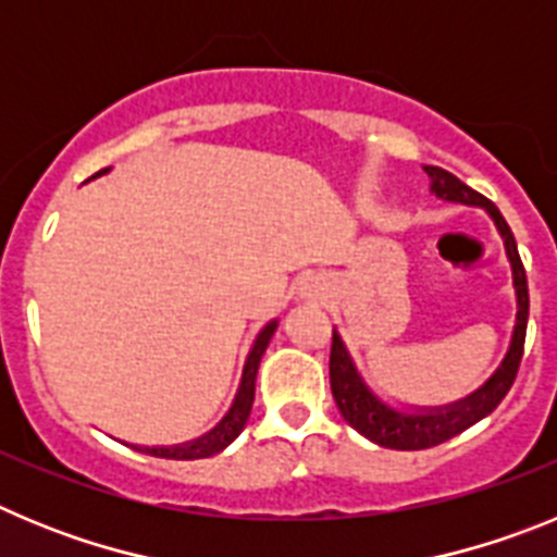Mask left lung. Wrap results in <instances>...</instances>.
<instances>
[{
    "label": "left lung",
    "instance_id": "obj_1",
    "mask_svg": "<svg viewBox=\"0 0 557 557\" xmlns=\"http://www.w3.org/2000/svg\"><path fill=\"white\" fill-rule=\"evenodd\" d=\"M424 172L430 175L432 191H435L437 198L460 200V203L485 206V209H488L496 228L505 236V250H508V259L510 264H513V284L516 295H519V318H516V332L508 357H505V362H502V368L494 373V379H491L488 385L482 387L480 393H474L471 398H466V401H460V405L446 407V410L426 412V416H410V412H398L391 410L387 405H382V401L362 385V379L357 376L351 359H348V351L343 348L337 334H334L332 357H329V379H332V396L334 401H337V410L343 412V418H346L348 424H351L359 435H366L368 441L385 446V449L401 451L430 449V446L444 444V441L460 435L462 430H469L471 424H476L480 418H485L488 412H494L496 407H499L502 398L508 396V391L513 387L516 373H519L530 314L528 275H524V264H521L519 259L513 231L505 223L499 209H496L485 195H480V191H474L471 186H466L460 178H455L451 172L441 170V166H424Z\"/></svg>",
    "mask_w": 557,
    "mask_h": 557
}]
</instances>
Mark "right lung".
<instances>
[{
    "label": "right lung",
    "mask_w": 557,
    "mask_h": 557,
    "mask_svg": "<svg viewBox=\"0 0 557 557\" xmlns=\"http://www.w3.org/2000/svg\"><path fill=\"white\" fill-rule=\"evenodd\" d=\"M106 170H100L97 175H102ZM275 332V323H270L259 339H256L253 351H250L248 362H245V373H243V385H239V393H236V401L231 407L228 416L220 421L218 430H211L209 435H203L200 441H191V444L184 446H172V449H150V446H133V449L147 451L152 457H166V460H200V457H211L220 455L228 444H234V437L243 432L245 421L250 416V407H253V382H256V371H259V362H262V354L268 348L270 337Z\"/></svg>",
    "instance_id": "obj_1"
}]
</instances>
